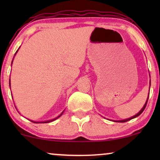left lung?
<instances>
[{
	"label": "left lung",
	"instance_id": "8db88e82",
	"mask_svg": "<svg viewBox=\"0 0 160 160\" xmlns=\"http://www.w3.org/2000/svg\"><path fill=\"white\" fill-rule=\"evenodd\" d=\"M150 86H151V79H150ZM149 89H150V87H149ZM148 97H149V93H148L147 100H146V102H145V104H144L143 107L141 108V110L139 112L137 113V114H135V116H133V117H132L129 118V119H123V120H119V121H114V122H128V121H130V120H131V119H134V118H136L137 117H138V116L141 115V113H142V112H143V111H144V109H145V108H146V104H147V102H148Z\"/></svg>",
	"mask_w": 160,
	"mask_h": 160
}]
</instances>
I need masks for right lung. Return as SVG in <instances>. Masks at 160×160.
<instances>
[{
    "mask_svg": "<svg viewBox=\"0 0 160 160\" xmlns=\"http://www.w3.org/2000/svg\"><path fill=\"white\" fill-rule=\"evenodd\" d=\"M17 52H18V50H17V51L16 52V53H17ZM12 62H13V61H12ZM9 86L11 87V83H10V79H9ZM63 112H64V111H62V113H61V114H60V115H59L58 117L54 118V119H51V120H48V121H44V122H34V121H31V120H30V121H31L32 122H33V123H49V122H53V121H54V120H55V119H58V118H59V117H61V116H62V113H63Z\"/></svg>",
    "mask_w": 160,
    "mask_h": 160,
    "instance_id": "obj_1",
    "label": "right lung"
}]
</instances>
